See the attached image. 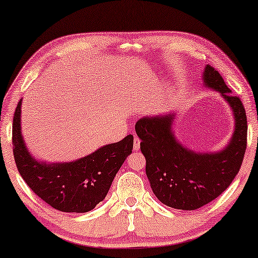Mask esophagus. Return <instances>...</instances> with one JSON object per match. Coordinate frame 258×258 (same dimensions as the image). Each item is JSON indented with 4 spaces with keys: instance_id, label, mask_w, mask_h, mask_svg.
Returning a JSON list of instances; mask_svg holds the SVG:
<instances>
[{
    "instance_id": "34e87169",
    "label": "esophagus",
    "mask_w": 258,
    "mask_h": 258,
    "mask_svg": "<svg viewBox=\"0 0 258 258\" xmlns=\"http://www.w3.org/2000/svg\"><path fill=\"white\" fill-rule=\"evenodd\" d=\"M140 148H141V140H140V137H137L136 135H135L134 136V150H140Z\"/></svg>"
}]
</instances>
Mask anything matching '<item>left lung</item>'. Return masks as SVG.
I'll use <instances>...</instances> for the list:
<instances>
[{
	"label": "left lung",
	"instance_id": "1",
	"mask_svg": "<svg viewBox=\"0 0 258 258\" xmlns=\"http://www.w3.org/2000/svg\"><path fill=\"white\" fill-rule=\"evenodd\" d=\"M204 83L223 94L232 107L235 132L227 148L218 153H195L177 143L170 125L173 114L143 117L136 123L145 172L156 197L167 207L196 210L210 203L229 187L239 173L247 148V115L242 101L218 70L205 67Z\"/></svg>",
	"mask_w": 258,
	"mask_h": 258
}]
</instances>
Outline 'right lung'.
Masks as SVG:
<instances>
[{
    "instance_id": "obj_1",
    "label": "right lung",
    "mask_w": 258,
    "mask_h": 258,
    "mask_svg": "<svg viewBox=\"0 0 258 258\" xmlns=\"http://www.w3.org/2000/svg\"><path fill=\"white\" fill-rule=\"evenodd\" d=\"M21 105L13 122L16 166L25 183L51 208L62 212H88L104 201L117 170L132 153L133 135L105 145L73 162L46 164L30 156L21 134Z\"/></svg>"
}]
</instances>
